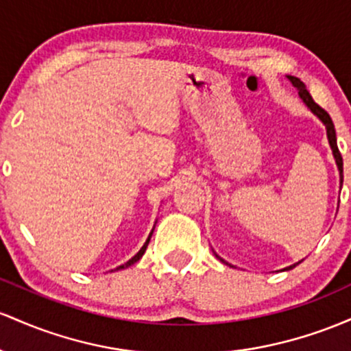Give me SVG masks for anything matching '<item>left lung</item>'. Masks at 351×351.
<instances>
[{
    "instance_id": "8db88e82",
    "label": "left lung",
    "mask_w": 351,
    "mask_h": 351,
    "mask_svg": "<svg viewBox=\"0 0 351 351\" xmlns=\"http://www.w3.org/2000/svg\"><path fill=\"white\" fill-rule=\"evenodd\" d=\"M287 77H289V81L292 82V84L295 86V88L298 89V96H300V97H302V101L305 102L306 108H308L310 111H312V112L315 114V116H317L318 119H320L322 123L325 124V128H326V137H328V143H330V147H332V152H333V157H335V162H337L338 172H340V182H343V159H341L340 151H338V145H337V134H335V125H333L332 117L328 116V112H326L325 109H322L320 106H318L317 102L313 101V97L310 96V93H308V90H306L305 84H303V82H302L300 80H298V77H295V76H287ZM215 257L220 258L217 254H215ZM220 261H222V258H220ZM222 262H223V261H222ZM298 263H302V261H300V262H297V263H293V265L287 267V269H283V270H290V269H293V267H297Z\"/></svg>"
}]
</instances>
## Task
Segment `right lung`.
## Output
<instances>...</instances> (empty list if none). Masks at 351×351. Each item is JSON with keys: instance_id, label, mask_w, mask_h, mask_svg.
Listing matches in <instances>:
<instances>
[{"instance_id": "1", "label": "right lung", "mask_w": 351, "mask_h": 351, "mask_svg": "<svg viewBox=\"0 0 351 351\" xmlns=\"http://www.w3.org/2000/svg\"><path fill=\"white\" fill-rule=\"evenodd\" d=\"M152 232H154V228H152V230H151V234H149V237H147V240H145V243H144V245L141 247V250L137 252L136 255H134V257L131 258V261H128V262H125V263H123V265H119V267H117V269H114V270H123V269H128V267L134 265V263H136L137 261H139V258L143 257V255H144L145 249H147V245H149V240H151V237H152Z\"/></svg>"}]
</instances>
